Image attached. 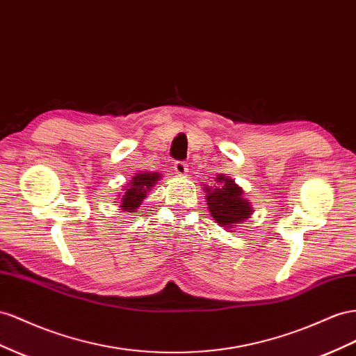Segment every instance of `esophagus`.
Segmentation results:
<instances>
[{
    "mask_svg": "<svg viewBox=\"0 0 356 356\" xmlns=\"http://www.w3.org/2000/svg\"><path fill=\"white\" fill-rule=\"evenodd\" d=\"M174 169H175V174L178 177H186L187 172H188V165L186 161H175Z\"/></svg>",
    "mask_w": 356,
    "mask_h": 356,
    "instance_id": "esophagus-1",
    "label": "esophagus"
}]
</instances>
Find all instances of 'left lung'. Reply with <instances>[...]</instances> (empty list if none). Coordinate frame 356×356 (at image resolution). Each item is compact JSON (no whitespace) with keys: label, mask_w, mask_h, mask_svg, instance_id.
<instances>
[{"label":"left lung","mask_w":356,"mask_h":356,"mask_svg":"<svg viewBox=\"0 0 356 356\" xmlns=\"http://www.w3.org/2000/svg\"><path fill=\"white\" fill-rule=\"evenodd\" d=\"M211 216L222 227L234 232L253 214L252 202L244 197V190L226 175L218 174L213 186H204Z\"/></svg>","instance_id":"left-lung-1"}]
</instances>
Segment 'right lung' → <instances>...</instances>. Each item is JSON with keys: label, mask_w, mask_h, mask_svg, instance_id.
I'll use <instances>...</instances> for the list:
<instances>
[{"label": "right lung", "mask_w": 356, "mask_h": 356, "mask_svg": "<svg viewBox=\"0 0 356 356\" xmlns=\"http://www.w3.org/2000/svg\"><path fill=\"white\" fill-rule=\"evenodd\" d=\"M160 178L161 174H159V172L134 174L130 182H127L122 191L118 193L120 208L122 209V213H134V211H138L143 199L147 197V195L156 186V182L160 181Z\"/></svg>", "instance_id": "1"}]
</instances>
